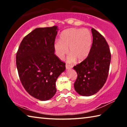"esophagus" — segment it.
<instances>
[{
	"label": "esophagus",
	"mask_w": 127,
	"mask_h": 127,
	"mask_svg": "<svg viewBox=\"0 0 127 127\" xmlns=\"http://www.w3.org/2000/svg\"><path fill=\"white\" fill-rule=\"evenodd\" d=\"M65 67H66V69H69L72 68V65H68V64H66V65H65Z\"/></svg>",
	"instance_id": "esophagus-1"
}]
</instances>
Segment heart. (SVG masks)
Listing matches in <instances>:
<instances>
[{
    "instance_id": "1",
    "label": "heart",
    "mask_w": 127,
    "mask_h": 127,
    "mask_svg": "<svg viewBox=\"0 0 127 127\" xmlns=\"http://www.w3.org/2000/svg\"><path fill=\"white\" fill-rule=\"evenodd\" d=\"M92 46V35L87 29H68L60 35L59 41L54 44L56 55L62 59L68 53H70L67 58L69 63H73L78 59L82 62L87 58Z\"/></svg>"
}]
</instances>
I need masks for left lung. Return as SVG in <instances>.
Segmentation results:
<instances>
[{
  "instance_id": "obj_1",
  "label": "left lung",
  "mask_w": 127,
  "mask_h": 127,
  "mask_svg": "<svg viewBox=\"0 0 127 127\" xmlns=\"http://www.w3.org/2000/svg\"><path fill=\"white\" fill-rule=\"evenodd\" d=\"M93 41L89 56L73 67L77 73L74 82L76 91L80 95L95 94L106 82L111 62V54L105 38L94 29H91Z\"/></svg>"
}]
</instances>
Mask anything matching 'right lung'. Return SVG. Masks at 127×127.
<instances>
[{
	"instance_id": "1",
	"label": "right lung",
	"mask_w": 127,
	"mask_h": 127,
	"mask_svg": "<svg viewBox=\"0 0 127 127\" xmlns=\"http://www.w3.org/2000/svg\"><path fill=\"white\" fill-rule=\"evenodd\" d=\"M58 27L37 28L23 38L16 54V65L23 87L41 101L52 98L55 82L65 64L55 55Z\"/></svg>"
}]
</instances>
